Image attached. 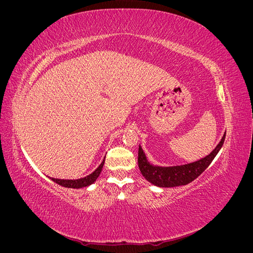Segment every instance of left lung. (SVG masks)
Instances as JSON below:
<instances>
[{
	"mask_svg": "<svg viewBox=\"0 0 253 253\" xmlns=\"http://www.w3.org/2000/svg\"><path fill=\"white\" fill-rule=\"evenodd\" d=\"M225 137L226 134H224L223 138H221L220 142L217 144V147L208 156L192 164L176 167H155L150 165L141 147H139L138 166L140 172L144 176L145 179L158 187L170 188L187 185V183H190L191 181L197 178L210 166L214 157L217 155L218 151L223 147Z\"/></svg>",
	"mask_w": 253,
	"mask_h": 253,
	"instance_id": "left-lung-1",
	"label": "left lung"
}]
</instances>
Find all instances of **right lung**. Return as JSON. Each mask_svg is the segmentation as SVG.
<instances>
[{"mask_svg":"<svg viewBox=\"0 0 253 253\" xmlns=\"http://www.w3.org/2000/svg\"><path fill=\"white\" fill-rule=\"evenodd\" d=\"M103 165H104V160L93 173L85 176V177L80 178V179H57V178H51V180L55 181L56 183H58V185L63 186L65 188L79 189V188H83V187H87V186L91 185V183H93L94 181H96V179L98 178V176L100 175V173L102 171Z\"/></svg>","mask_w":253,"mask_h":253,"instance_id":"add662e5","label":"right lung"}]
</instances>
